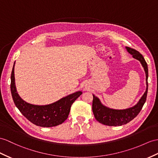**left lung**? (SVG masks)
Returning <instances> with one entry per match:
<instances>
[{
	"label": "left lung",
	"instance_id": "obj_1",
	"mask_svg": "<svg viewBox=\"0 0 158 158\" xmlns=\"http://www.w3.org/2000/svg\"><path fill=\"white\" fill-rule=\"evenodd\" d=\"M126 49L131 55H132L133 57L140 61L142 66L144 68L146 76V85H147L146 90L139 102L137 103V105L131 107V108L123 110L110 109L109 107L103 105L99 98L92 94L93 95V101H92L93 114L95 118L103 125L108 126H121L128 123L139 113L145 102L146 98H147L148 89V64L143 56L137 50L129 47H126Z\"/></svg>",
	"mask_w": 158,
	"mask_h": 158
}]
</instances>
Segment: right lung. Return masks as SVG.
I'll return each instance as SVG.
<instances>
[{
	"label": "right lung",
	"instance_id": "right-lung-1",
	"mask_svg": "<svg viewBox=\"0 0 158 158\" xmlns=\"http://www.w3.org/2000/svg\"><path fill=\"white\" fill-rule=\"evenodd\" d=\"M15 62L10 76V90L15 105L22 114L34 125L43 127L59 125L66 121L70 113L72 105L82 92L81 91L76 92L47 105L29 104L23 101L17 93L15 86Z\"/></svg>",
	"mask_w": 158,
	"mask_h": 158
}]
</instances>
